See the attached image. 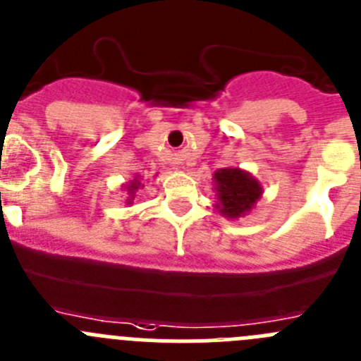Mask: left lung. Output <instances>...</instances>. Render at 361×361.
<instances>
[{
  "label": "left lung",
  "mask_w": 361,
  "mask_h": 361,
  "mask_svg": "<svg viewBox=\"0 0 361 361\" xmlns=\"http://www.w3.org/2000/svg\"><path fill=\"white\" fill-rule=\"evenodd\" d=\"M216 191V209L221 216L238 220L256 207L263 197V188L257 178L241 168H220L213 173Z\"/></svg>",
  "instance_id": "1"
}]
</instances>
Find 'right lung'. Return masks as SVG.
<instances>
[{
	"label": "right lung",
	"instance_id": "right-lung-1",
	"mask_svg": "<svg viewBox=\"0 0 361 361\" xmlns=\"http://www.w3.org/2000/svg\"><path fill=\"white\" fill-rule=\"evenodd\" d=\"M155 177H157V175H155ZM121 188H123V191L127 193V200H125V204H127V206H132V204H134V198H135V193H137V190L145 188L143 178H141V175H135L130 183L123 184Z\"/></svg>",
	"mask_w": 361,
	"mask_h": 361
}]
</instances>
